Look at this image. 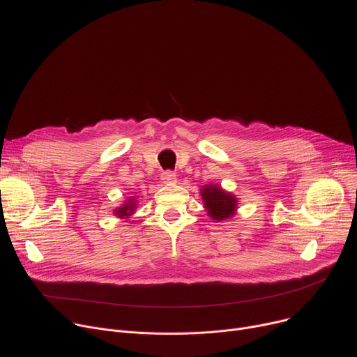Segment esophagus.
Here are the masks:
<instances>
[{
	"label": "esophagus",
	"instance_id": "34e87169",
	"mask_svg": "<svg viewBox=\"0 0 357 357\" xmlns=\"http://www.w3.org/2000/svg\"><path fill=\"white\" fill-rule=\"evenodd\" d=\"M160 178H162V181H163L165 183H172V182L176 181V175H175V172H172V171H165Z\"/></svg>",
	"mask_w": 357,
	"mask_h": 357
}]
</instances>
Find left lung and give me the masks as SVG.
I'll use <instances>...</instances> for the list:
<instances>
[{
    "label": "left lung",
    "instance_id": "1",
    "mask_svg": "<svg viewBox=\"0 0 357 357\" xmlns=\"http://www.w3.org/2000/svg\"><path fill=\"white\" fill-rule=\"evenodd\" d=\"M199 194L208 217L215 222L231 218L238 208V199L236 195L222 190L217 183L204 185L199 190Z\"/></svg>",
    "mask_w": 357,
    "mask_h": 357
}]
</instances>
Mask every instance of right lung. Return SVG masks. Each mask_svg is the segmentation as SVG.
I'll return each mask as SVG.
<instances>
[{"mask_svg":"<svg viewBox=\"0 0 357 357\" xmlns=\"http://www.w3.org/2000/svg\"><path fill=\"white\" fill-rule=\"evenodd\" d=\"M136 208H137V198L136 197H130L128 199H126V201H123V204L120 205V207H117L114 211V215L116 217H119V218H130L131 215L135 214V211H136Z\"/></svg>","mask_w":357,"mask_h":357,"instance_id":"1","label":"right lung"}]
</instances>
